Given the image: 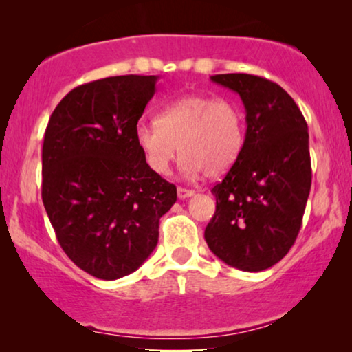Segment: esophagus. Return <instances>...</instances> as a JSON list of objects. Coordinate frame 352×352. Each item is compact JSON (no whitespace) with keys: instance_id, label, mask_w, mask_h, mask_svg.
Here are the masks:
<instances>
[{"instance_id":"34e87169","label":"esophagus","mask_w":352,"mask_h":352,"mask_svg":"<svg viewBox=\"0 0 352 352\" xmlns=\"http://www.w3.org/2000/svg\"><path fill=\"white\" fill-rule=\"evenodd\" d=\"M192 195H194V190L184 189V187H177V197H179V200L189 199V197H192Z\"/></svg>"}]
</instances>
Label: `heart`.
Instances as JSON below:
<instances>
[{
  "label": "heart",
  "mask_w": 352,
  "mask_h": 352,
  "mask_svg": "<svg viewBox=\"0 0 352 352\" xmlns=\"http://www.w3.org/2000/svg\"><path fill=\"white\" fill-rule=\"evenodd\" d=\"M134 141L157 175H166L179 152L184 175L206 171L218 176L234 165L242 151V112L232 100L187 94L163 105L155 124L139 123Z\"/></svg>",
  "instance_id": "b5f03b06"
}]
</instances>
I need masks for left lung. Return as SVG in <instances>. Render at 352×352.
<instances>
[{"label": "left lung", "mask_w": 352, "mask_h": 352, "mask_svg": "<svg viewBox=\"0 0 352 352\" xmlns=\"http://www.w3.org/2000/svg\"><path fill=\"white\" fill-rule=\"evenodd\" d=\"M210 80L240 96L247 133L239 158L211 189L216 211L205 240L221 261L259 272L280 261L300 232L312 177L307 124L274 81L248 74Z\"/></svg>", "instance_id": "left-lung-1"}]
</instances>
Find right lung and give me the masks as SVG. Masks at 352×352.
Wrapping results in <instances>:
<instances>
[{"instance_id": "obj_1", "label": "right lung", "mask_w": 352, "mask_h": 352, "mask_svg": "<svg viewBox=\"0 0 352 352\" xmlns=\"http://www.w3.org/2000/svg\"><path fill=\"white\" fill-rule=\"evenodd\" d=\"M157 80L122 75L81 85L60 100L45 133L43 205L67 256L102 280L142 266L177 197L134 141Z\"/></svg>"}]
</instances>
